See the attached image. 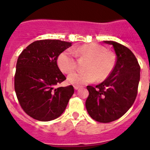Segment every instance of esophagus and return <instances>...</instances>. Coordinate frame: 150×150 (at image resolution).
<instances>
[{"label": "esophagus", "mask_w": 150, "mask_h": 150, "mask_svg": "<svg viewBox=\"0 0 150 150\" xmlns=\"http://www.w3.org/2000/svg\"><path fill=\"white\" fill-rule=\"evenodd\" d=\"M81 87V86H74V88H75V90H78V89H79Z\"/></svg>", "instance_id": "obj_1"}]
</instances>
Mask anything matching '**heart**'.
Returning a JSON list of instances; mask_svg holds the SVG:
<instances>
[{
	"label": "heart",
	"instance_id": "obj_1",
	"mask_svg": "<svg viewBox=\"0 0 150 150\" xmlns=\"http://www.w3.org/2000/svg\"><path fill=\"white\" fill-rule=\"evenodd\" d=\"M75 56L88 59L84 67L86 71L73 73L67 77L68 83L76 86L93 83L97 78L99 81H104L115 65V57L112 52L97 43H89L72 48L71 51L67 50L59 55L57 64L62 72L69 74L76 69Z\"/></svg>",
	"mask_w": 150,
	"mask_h": 150
}]
</instances>
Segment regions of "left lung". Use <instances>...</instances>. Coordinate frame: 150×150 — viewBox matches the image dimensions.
<instances>
[{"mask_svg": "<svg viewBox=\"0 0 150 150\" xmlns=\"http://www.w3.org/2000/svg\"><path fill=\"white\" fill-rule=\"evenodd\" d=\"M113 46L117 55L110 76L96 87L88 86L86 107L97 122H110L121 117L134 104L138 92L140 66L132 51L120 43L104 41Z\"/></svg>", "mask_w": 150, "mask_h": 150, "instance_id": "left-lung-1", "label": "left lung"}]
</instances>
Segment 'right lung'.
<instances>
[{
	"mask_svg": "<svg viewBox=\"0 0 150 150\" xmlns=\"http://www.w3.org/2000/svg\"><path fill=\"white\" fill-rule=\"evenodd\" d=\"M72 43L40 40L22 51L17 59L14 89L22 110L33 118L50 121L59 117L74 93L72 86L55 88L66 80L57 58Z\"/></svg>",
	"mask_w": 150,
	"mask_h": 150,
	"instance_id": "1",
	"label": "right lung"
}]
</instances>
